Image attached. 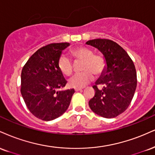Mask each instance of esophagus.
Returning a JSON list of instances; mask_svg holds the SVG:
<instances>
[{
    "label": "esophagus",
    "instance_id": "obj_1",
    "mask_svg": "<svg viewBox=\"0 0 155 155\" xmlns=\"http://www.w3.org/2000/svg\"><path fill=\"white\" fill-rule=\"evenodd\" d=\"M82 89H83V88H79V87H77V88L74 89V90H75L76 92H78V91H81V90H82Z\"/></svg>",
    "mask_w": 155,
    "mask_h": 155
}]
</instances>
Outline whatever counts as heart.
Here are the masks:
<instances>
[{
  "label": "heart",
  "mask_w": 155,
  "mask_h": 155,
  "mask_svg": "<svg viewBox=\"0 0 155 155\" xmlns=\"http://www.w3.org/2000/svg\"><path fill=\"white\" fill-rule=\"evenodd\" d=\"M71 54L76 61H83L81 69L84 71L76 74L69 80V85L72 87L81 88L89 84L94 78L93 74L99 76L105 68V60L102 55L94 54L92 49L86 47L76 48L71 50ZM60 71L66 76H70L74 69L71 59L67 55H61L58 61Z\"/></svg>",
  "instance_id": "1"
}]
</instances>
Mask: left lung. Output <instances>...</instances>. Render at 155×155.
<instances>
[{
  "instance_id": "obj_1",
  "label": "left lung",
  "mask_w": 155,
  "mask_h": 155,
  "mask_svg": "<svg viewBox=\"0 0 155 155\" xmlns=\"http://www.w3.org/2000/svg\"><path fill=\"white\" fill-rule=\"evenodd\" d=\"M86 44L101 52L106 63L93 87L95 94L89 100V107L103 118H115L127 109L133 99L137 85L135 66L126 50L113 41L95 39Z\"/></svg>"
}]
</instances>
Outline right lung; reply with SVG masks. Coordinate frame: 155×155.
Here are the masks:
<instances>
[{
  "instance_id": "obj_1",
  "label": "right lung",
  "mask_w": 155,
  "mask_h": 155,
  "mask_svg": "<svg viewBox=\"0 0 155 155\" xmlns=\"http://www.w3.org/2000/svg\"><path fill=\"white\" fill-rule=\"evenodd\" d=\"M69 45L68 42L52 43L40 48L21 71L22 97L29 110L42 120H52L63 115L75 92L74 89H61L67 81L58 67L62 51Z\"/></svg>"
}]
</instances>
